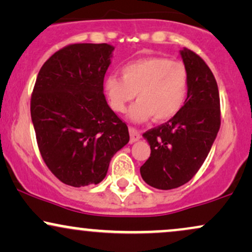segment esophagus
Instances as JSON below:
<instances>
[{
    "label": "esophagus",
    "instance_id": "esophagus-1",
    "mask_svg": "<svg viewBox=\"0 0 252 252\" xmlns=\"http://www.w3.org/2000/svg\"><path fill=\"white\" fill-rule=\"evenodd\" d=\"M129 132H130V142L131 143L137 142V141L141 138V134L137 129L129 128Z\"/></svg>",
    "mask_w": 252,
    "mask_h": 252
}]
</instances>
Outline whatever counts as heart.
I'll list each match as a JSON object with an SVG mask.
<instances>
[{
	"instance_id": "heart-1",
	"label": "heart",
	"mask_w": 252,
	"mask_h": 252,
	"mask_svg": "<svg viewBox=\"0 0 252 252\" xmlns=\"http://www.w3.org/2000/svg\"><path fill=\"white\" fill-rule=\"evenodd\" d=\"M104 91L116 112L126 111L136 94L138 100L128 112L132 122H146L153 116L163 122L174 117L186 102L189 71L185 63L168 58H142L124 65L122 77H106Z\"/></svg>"
}]
</instances>
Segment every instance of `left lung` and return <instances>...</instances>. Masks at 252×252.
I'll list each match as a JSON object with an SVG mask.
<instances>
[{"instance_id": "1", "label": "left lung", "mask_w": 252, "mask_h": 252, "mask_svg": "<svg viewBox=\"0 0 252 252\" xmlns=\"http://www.w3.org/2000/svg\"><path fill=\"white\" fill-rule=\"evenodd\" d=\"M180 56L189 71L186 102L172 120L143 134L150 156L141 166V176L158 189H173L189 182L206 160L220 128L215 76L194 52L182 48Z\"/></svg>"}]
</instances>
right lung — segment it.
<instances>
[{
  "label": "right lung",
  "instance_id": "add662e5",
  "mask_svg": "<svg viewBox=\"0 0 252 252\" xmlns=\"http://www.w3.org/2000/svg\"><path fill=\"white\" fill-rule=\"evenodd\" d=\"M114 46L74 43L56 52L37 74L31 116L47 167L73 187L97 185L129 142L128 126L108 105L104 76Z\"/></svg>",
  "mask_w": 252,
  "mask_h": 252
}]
</instances>
